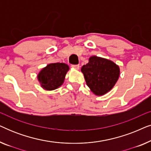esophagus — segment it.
Instances as JSON below:
<instances>
[{
    "label": "esophagus",
    "instance_id": "obj_1",
    "mask_svg": "<svg viewBox=\"0 0 151 151\" xmlns=\"http://www.w3.org/2000/svg\"><path fill=\"white\" fill-rule=\"evenodd\" d=\"M71 67H72V68H73V69H77V70L79 69V68H80L79 65H72Z\"/></svg>",
    "mask_w": 151,
    "mask_h": 151
}]
</instances>
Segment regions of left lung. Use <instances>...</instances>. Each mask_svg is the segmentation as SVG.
I'll return each mask as SVG.
<instances>
[{
    "instance_id": "obj_1",
    "label": "left lung",
    "mask_w": 151,
    "mask_h": 151,
    "mask_svg": "<svg viewBox=\"0 0 151 151\" xmlns=\"http://www.w3.org/2000/svg\"><path fill=\"white\" fill-rule=\"evenodd\" d=\"M86 83L97 96H102L112 88L118 80L119 68L113 62L92 56L88 63L82 66Z\"/></svg>"
}]
</instances>
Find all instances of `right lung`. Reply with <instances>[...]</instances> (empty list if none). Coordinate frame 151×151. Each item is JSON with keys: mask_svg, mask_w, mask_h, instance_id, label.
Returning a JSON list of instances; mask_svg holds the SVG:
<instances>
[{"mask_svg": "<svg viewBox=\"0 0 151 151\" xmlns=\"http://www.w3.org/2000/svg\"><path fill=\"white\" fill-rule=\"evenodd\" d=\"M69 66L65 63H51L43 68L38 75V81L45 89H56L63 84Z\"/></svg>", "mask_w": 151, "mask_h": 151, "instance_id": "add662e5", "label": "right lung"}]
</instances>
